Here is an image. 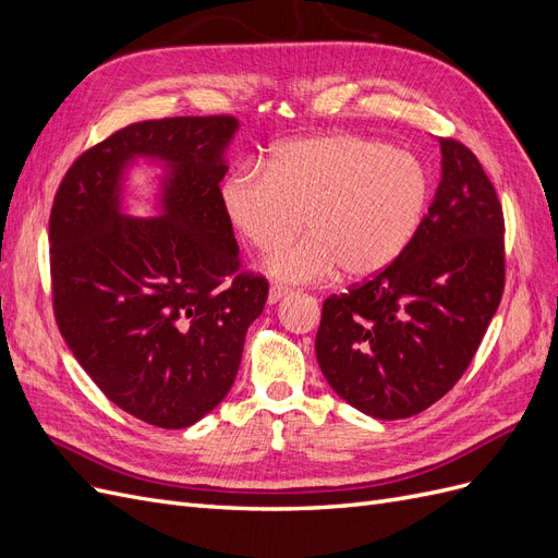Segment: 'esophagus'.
<instances>
[{
    "label": "esophagus",
    "mask_w": 558,
    "mask_h": 558,
    "mask_svg": "<svg viewBox=\"0 0 558 558\" xmlns=\"http://www.w3.org/2000/svg\"><path fill=\"white\" fill-rule=\"evenodd\" d=\"M283 295H289V289H286V286H272V289H269V295H267V302L269 305H277V302L283 298Z\"/></svg>",
    "instance_id": "obj_1"
}]
</instances>
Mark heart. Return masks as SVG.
<instances>
[{
	"mask_svg": "<svg viewBox=\"0 0 558 558\" xmlns=\"http://www.w3.org/2000/svg\"><path fill=\"white\" fill-rule=\"evenodd\" d=\"M430 199L424 160L351 132L286 142L267 165L232 170L221 189L228 221L258 251L291 242L305 216L310 238L265 263L286 283L328 279L337 267L349 279L384 272L416 238Z\"/></svg>",
	"mask_w": 558,
	"mask_h": 558,
	"instance_id": "heart-1",
	"label": "heart"
}]
</instances>
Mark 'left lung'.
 I'll use <instances>...</instances> for the list:
<instances>
[{
	"instance_id": "obj_1",
	"label": "left lung",
	"mask_w": 558,
	"mask_h": 558,
	"mask_svg": "<svg viewBox=\"0 0 558 558\" xmlns=\"http://www.w3.org/2000/svg\"><path fill=\"white\" fill-rule=\"evenodd\" d=\"M440 150L442 179L412 244L320 312V373L375 418L414 416L451 391L502 298L505 221L494 183L461 142L440 140Z\"/></svg>"
}]
</instances>
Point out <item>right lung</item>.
Masks as SVG:
<instances>
[{
    "mask_svg": "<svg viewBox=\"0 0 558 558\" xmlns=\"http://www.w3.org/2000/svg\"><path fill=\"white\" fill-rule=\"evenodd\" d=\"M238 130L232 116L132 123L76 158L50 209L64 342L113 404L158 428H189L228 396L267 302L265 277L240 272L218 185ZM142 157L166 170L160 217L122 211Z\"/></svg>",
    "mask_w": 558,
    "mask_h": 558,
    "instance_id": "right-lung-1",
    "label": "right lung"
}]
</instances>
